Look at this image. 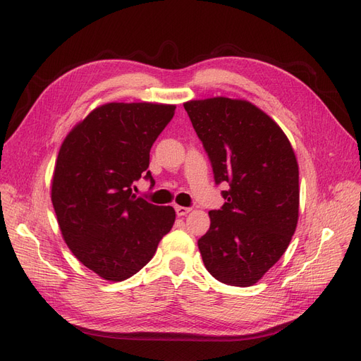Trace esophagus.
Instances as JSON below:
<instances>
[{
    "instance_id": "esophagus-1",
    "label": "esophagus",
    "mask_w": 361,
    "mask_h": 361,
    "mask_svg": "<svg viewBox=\"0 0 361 361\" xmlns=\"http://www.w3.org/2000/svg\"><path fill=\"white\" fill-rule=\"evenodd\" d=\"M174 209H176L178 216H185V215L191 212V207H185V206H176Z\"/></svg>"
}]
</instances>
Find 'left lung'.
I'll return each mask as SVG.
<instances>
[{
  "mask_svg": "<svg viewBox=\"0 0 361 361\" xmlns=\"http://www.w3.org/2000/svg\"><path fill=\"white\" fill-rule=\"evenodd\" d=\"M212 164L226 182V203L211 211L199 239L206 269L231 286H251L285 253L298 223V162L286 134L267 113L231 97L183 104Z\"/></svg>",
  "mask_w": 361,
  "mask_h": 361,
  "instance_id": "1",
  "label": "left lung"
}]
</instances>
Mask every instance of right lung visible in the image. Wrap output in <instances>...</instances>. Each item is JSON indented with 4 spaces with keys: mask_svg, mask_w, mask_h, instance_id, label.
<instances>
[{
    "mask_svg": "<svg viewBox=\"0 0 361 361\" xmlns=\"http://www.w3.org/2000/svg\"><path fill=\"white\" fill-rule=\"evenodd\" d=\"M176 105L110 102L94 108L64 138L51 200L63 239L82 265L122 281L154 257L176 212L137 197L141 174L154 185L150 147Z\"/></svg>",
    "mask_w": 361,
    "mask_h": 361,
    "instance_id": "right-lung-1",
    "label": "right lung"
}]
</instances>
